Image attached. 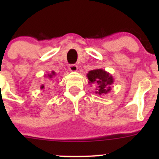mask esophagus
I'll return each instance as SVG.
<instances>
[{
	"label": "esophagus",
	"mask_w": 159,
	"mask_h": 159,
	"mask_svg": "<svg viewBox=\"0 0 159 159\" xmlns=\"http://www.w3.org/2000/svg\"><path fill=\"white\" fill-rule=\"evenodd\" d=\"M68 69H69L70 71H72V72L77 71V70H78V66L75 65V64H71V65H69Z\"/></svg>",
	"instance_id": "obj_1"
}]
</instances>
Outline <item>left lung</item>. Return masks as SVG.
Wrapping results in <instances>:
<instances>
[{"instance_id":"8db88e82","label":"left lung","mask_w":159,"mask_h":159,"mask_svg":"<svg viewBox=\"0 0 159 159\" xmlns=\"http://www.w3.org/2000/svg\"><path fill=\"white\" fill-rule=\"evenodd\" d=\"M88 84H95V94L104 95L111 90V85L114 83V78L110 73L103 69H95L89 71L87 74Z\"/></svg>"}]
</instances>
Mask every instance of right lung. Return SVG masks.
<instances>
[{
	"label": "right lung",
	"instance_id": "add662e5",
	"mask_svg": "<svg viewBox=\"0 0 159 159\" xmlns=\"http://www.w3.org/2000/svg\"><path fill=\"white\" fill-rule=\"evenodd\" d=\"M55 75H56V72L52 71L51 74H48L47 77L48 79H52L53 76H55ZM43 88H44V85H43V84H42L41 86H40V89H43Z\"/></svg>",
	"mask_w": 159,
	"mask_h": 159
}]
</instances>
